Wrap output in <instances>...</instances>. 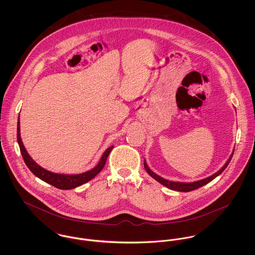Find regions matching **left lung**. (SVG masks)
Listing matches in <instances>:
<instances>
[{
  "label": "left lung",
  "instance_id": "1",
  "mask_svg": "<svg viewBox=\"0 0 255 255\" xmlns=\"http://www.w3.org/2000/svg\"><path fill=\"white\" fill-rule=\"evenodd\" d=\"M233 155H234V152L232 153V155L230 156V158L228 159V161L226 162V164L219 170L217 173H215L214 175H212V176H210V177H208V178H206V179H203V180H200V181H197V182H172V181H168V180H166V179H163V178H161L160 176H158V175H156L154 172H152L150 169H149V167L147 166V164H146L145 160H144V168H145L146 172L153 178V179H155L157 182H160L161 184H163V185H165V186H167L168 188H171V189H173V190H176V191H182V192H188V191H191V190H194V189H197V188H199V187H201V186H203V185H205L206 183H208V182H211V181H213L216 177H218L219 175L227 168V166L229 165V163H230V161H231V159H232V157H233Z\"/></svg>",
  "mask_w": 255,
  "mask_h": 255
}]
</instances>
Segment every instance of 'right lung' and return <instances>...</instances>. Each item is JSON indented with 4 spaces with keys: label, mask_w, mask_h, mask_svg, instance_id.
Listing matches in <instances>:
<instances>
[{
    "label": "right lung",
    "mask_w": 255,
    "mask_h": 255,
    "mask_svg": "<svg viewBox=\"0 0 255 255\" xmlns=\"http://www.w3.org/2000/svg\"><path fill=\"white\" fill-rule=\"evenodd\" d=\"M17 142H18V145L20 148V152H21L22 158L24 160V163L28 167V169L32 172V174L35 175L37 178H39L40 180H42L45 182H48L49 184H52L55 187L60 188V189H72V188L77 187V186L92 180L104 168L110 152L114 147V146H111L106 149V151L103 153L99 163L90 171H87L85 173L78 174V175H65V174L52 173V172L40 167L36 162L29 156V154L27 153L25 147L22 143L21 137H20L19 118L17 120Z\"/></svg>",
    "instance_id": "right-lung-1"
}]
</instances>
